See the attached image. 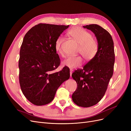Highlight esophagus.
Segmentation results:
<instances>
[{
    "label": "esophagus",
    "instance_id": "34e87169",
    "mask_svg": "<svg viewBox=\"0 0 131 131\" xmlns=\"http://www.w3.org/2000/svg\"><path fill=\"white\" fill-rule=\"evenodd\" d=\"M72 73H73V70H70V76L71 77H72Z\"/></svg>",
    "mask_w": 131,
    "mask_h": 131
}]
</instances>
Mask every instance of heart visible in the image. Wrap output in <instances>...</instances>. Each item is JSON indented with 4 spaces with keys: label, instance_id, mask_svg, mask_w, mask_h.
Wrapping results in <instances>:
<instances>
[{
    "label": "heart",
    "instance_id": "obj_1",
    "mask_svg": "<svg viewBox=\"0 0 131 131\" xmlns=\"http://www.w3.org/2000/svg\"><path fill=\"white\" fill-rule=\"evenodd\" d=\"M68 34L79 44V52H80L85 60L87 61L93 59L98 50L97 43L92 38L90 32L81 27H75L68 31ZM64 41L63 37L59 36L55 42V49L60 55H63L62 45ZM82 63L81 56H70L62 61L63 65L74 69L80 66Z\"/></svg>",
    "mask_w": 131,
    "mask_h": 131
}]
</instances>
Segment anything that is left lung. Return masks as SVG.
I'll return each instance as SVG.
<instances>
[{"instance_id":"left-lung-1","label":"left lung","mask_w":131,"mask_h":131,"mask_svg":"<svg viewBox=\"0 0 131 131\" xmlns=\"http://www.w3.org/2000/svg\"><path fill=\"white\" fill-rule=\"evenodd\" d=\"M83 27L95 34L98 50L95 57L82 69L72 73L78 87L72 98L77 105L88 107L98 103L104 96L113 75L115 56L113 39L109 32L96 24Z\"/></svg>"}]
</instances>
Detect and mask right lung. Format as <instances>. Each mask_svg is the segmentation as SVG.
<instances>
[{"instance_id":"add662e5","label":"right lung","mask_w":131,"mask_h":131,"mask_svg":"<svg viewBox=\"0 0 131 131\" xmlns=\"http://www.w3.org/2000/svg\"><path fill=\"white\" fill-rule=\"evenodd\" d=\"M69 27L39 24L24 38L19 60V82L22 93L34 105L50 103L59 87L70 78L67 67L52 72L60 63L55 49L56 40Z\"/></svg>"}]
</instances>
